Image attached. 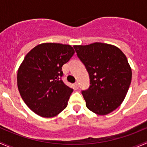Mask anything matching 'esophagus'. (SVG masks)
<instances>
[{"label":"esophagus","instance_id":"1","mask_svg":"<svg viewBox=\"0 0 147 147\" xmlns=\"http://www.w3.org/2000/svg\"><path fill=\"white\" fill-rule=\"evenodd\" d=\"M74 87H75V89H78V87H79L78 82H75V84H74Z\"/></svg>","mask_w":147,"mask_h":147}]
</instances>
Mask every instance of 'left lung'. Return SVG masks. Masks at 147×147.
<instances>
[{
    "label": "left lung",
    "mask_w": 147,
    "mask_h": 147,
    "mask_svg": "<svg viewBox=\"0 0 147 147\" xmlns=\"http://www.w3.org/2000/svg\"><path fill=\"white\" fill-rule=\"evenodd\" d=\"M90 77V87L82 94L87 107L106 115L124 100L131 81V69L125 55L116 46L102 42L73 46Z\"/></svg>",
    "instance_id": "left-lung-1"
}]
</instances>
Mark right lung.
Segmentation results:
<instances>
[{"label": "right lung", "instance_id": "1", "mask_svg": "<svg viewBox=\"0 0 147 147\" xmlns=\"http://www.w3.org/2000/svg\"><path fill=\"white\" fill-rule=\"evenodd\" d=\"M74 54L69 45L42 43L26 55L18 71V87L23 101L35 114L53 117L66 108L73 89L62 80V67Z\"/></svg>", "mask_w": 147, "mask_h": 147}]
</instances>
